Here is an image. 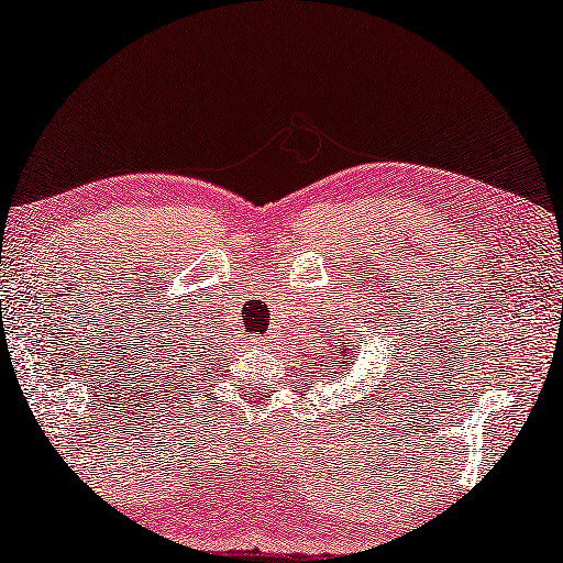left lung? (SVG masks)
I'll return each instance as SVG.
<instances>
[{"instance_id":"obj_1","label":"left lung","mask_w":563,"mask_h":563,"mask_svg":"<svg viewBox=\"0 0 563 563\" xmlns=\"http://www.w3.org/2000/svg\"><path fill=\"white\" fill-rule=\"evenodd\" d=\"M327 324H330V319H327ZM340 330L344 332H336V336L330 342V350L319 352V375L322 377H330L332 372L334 375H340V372H347V367H352V352L357 344H352V340H347V334L352 332L347 319H344V327H340Z\"/></svg>"}]
</instances>
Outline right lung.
<instances>
[{
	"label": "right lung",
	"mask_w": 563,
	"mask_h": 563,
	"mask_svg": "<svg viewBox=\"0 0 563 563\" xmlns=\"http://www.w3.org/2000/svg\"><path fill=\"white\" fill-rule=\"evenodd\" d=\"M180 339L181 342L178 343L177 340ZM166 347H168V357H166V362H170L173 357H178V354H186L188 350H194V347H188V342H184V334H176V336H173V342L168 344L166 342ZM180 367H186V365H180ZM180 372H184V369H178V375H180Z\"/></svg>",
	"instance_id": "add662e5"
}]
</instances>
